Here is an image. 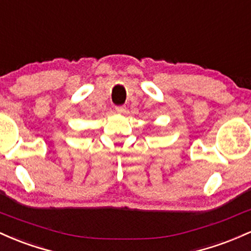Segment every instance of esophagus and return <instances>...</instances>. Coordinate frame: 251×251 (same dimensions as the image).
I'll return each instance as SVG.
<instances>
[{
  "label": "esophagus",
  "mask_w": 251,
  "mask_h": 251,
  "mask_svg": "<svg viewBox=\"0 0 251 251\" xmlns=\"http://www.w3.org/2000/svg\"><path fill=\"white\" fill-rule=\"evenodd\" d=\"M125 106L123 105H118V106H116V111L118 112V114H122V112H125Z\"/></svg>",
  "instance_id": "esophagus-1"
}]
</instances>
